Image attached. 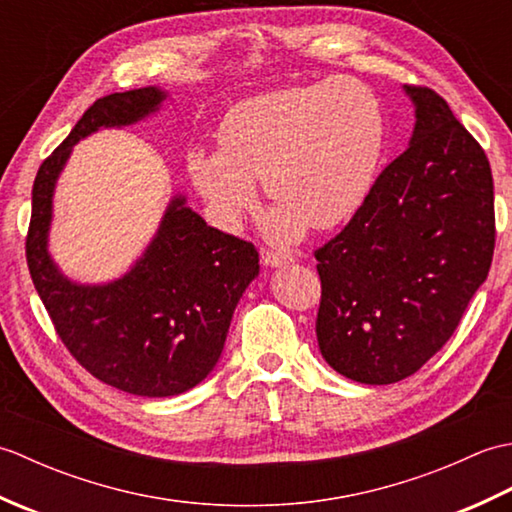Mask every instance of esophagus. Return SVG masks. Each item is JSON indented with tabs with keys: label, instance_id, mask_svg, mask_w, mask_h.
<instances>
[{
	"label": "esophagus",
	"instance_id": "1",
	"mask_svg": "<svg viewBox=\"0 0 512 512\" xmlns=\"http://www.w3.org/2000/svg\"><path fill=\"white\" fill-rule=\"evenodd\" d=\"M262 259H264L266 266L279 268V266H286L290 262H295V255H292L290 250H286V248H270V250H264Z\"/></svg>",
	"mask_w": 512,
	"mask_h": 512
}]
</instances>
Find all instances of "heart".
Returning <instances> with one entry per match:
<instances>
[{
    "label": "heart",
    "instance_id": "obj_1",
    "mask_svg": "<svg viewBox=\"0 0 512 512\" xmlns=\"http://www.w3.org/2000/svg\"><path fill=\"white\" fill-rule=\"evenodd\" d=\"M220 149H193L189 176L217 220L235 228L257 209V182L284 204L273 226L295 237L308 222L332 228L361 209L385 154L378 96L361 81L330 76L233 105Z\"/></svg>",
    "mask_w": 512,
    "mask_h": 512
}]
</instances>
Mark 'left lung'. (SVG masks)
I'll return each mask as SVG.
<instances>
[{"mask_svg":"<svg viewBox=\"0 0 512 512\" xmlns=\"http://www.w3.org/2000/svg\"><path fill=\"white\" fill-rule=\"evenodd\" d=\"M405 90L416 105L409 147L343 231L314 250L319 350L332 369L365 385L398 383L442 350L495 250L484 149L438 92Z\"/></svg>","mask_w":512,"mask_h":512,"instance_id":"left-lung-1","label":"left lung"}]
</instances>
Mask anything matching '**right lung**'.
<instances>
[{
    "instance_id": "obj_1",
    "label": "right lung",
    "mask_w": 512,
    "mask_h": 512,
    "mask_svg": "<svg viewBox=\"0 0 512 512\" xmlns=\"http://www.w3.org/2000/svg\"><path fill=\"white\" fill-rule=\"evenodd\" d=\"M158 88L94 101L41 162L32 184L28 270L59 339L88 372L127 394L165 398L209 376L239 297L259 275L257 248L217 231L173 198L158 233L121 279L79 286L48 255L52 193L72 145L101 127L132 125L165 101Z\"/></svg>"
}]
</instances>
